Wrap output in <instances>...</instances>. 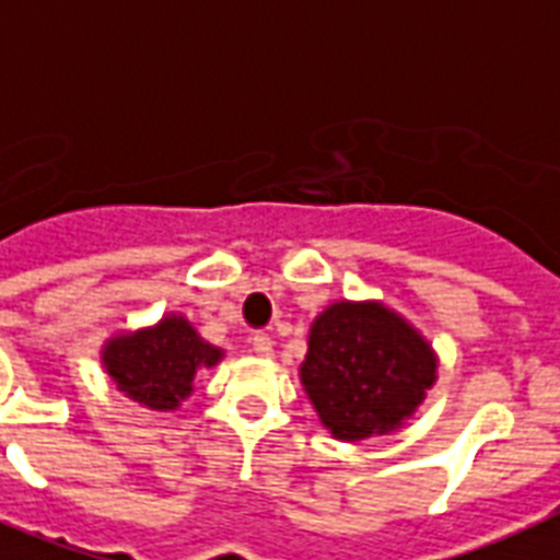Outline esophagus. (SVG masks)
Wrapping results in <instances>:
<instances>
[{
  "label": "esophagus",
  "instance_id": "obj_1",
  "mask_svg": "<svg viewBox=\"0 0 560 560\" xmlns=\"http://www.w3.org/2000/svg\"><path fill=\"white\" fill-rule=\"evenodd\" d=\"M253 351L258 354V358H270V354H272V337H270V334H255Z\"/></svg>",
  "mask_w": 560,
  "mask_h": 560
}]
</instances>
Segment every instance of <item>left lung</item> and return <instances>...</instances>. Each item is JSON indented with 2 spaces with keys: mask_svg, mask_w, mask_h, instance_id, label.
I'll return each instance as SVG.
<instances>
[{
  "mask_svg": "<svg viewBox=\"0 0 560 560\" xmlns=\"http://www.w3.org/2000/svg\"><path fill=\"white\" fill-rule=\"evenodd\" d=\"M433 381L430 346L377 302H337L311 325L302 383L342 442L404 424Z\"/></svg>",
  "mask_w": 560,
  "mask_h": 560,
  "instance_id": "1",
  "label": "left lung"
}]
</instances>
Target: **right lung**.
Here are the masks:
<instances>
[{
    "mask_svg": "<svg viewBox=\"0 0 560 560\" xmlns=\"http://www.w3.org/2000/svg\"><path fill=\"white\" fill-rule=\"evenodd\" d=\"M220 360V349L202 342L183 316H168L153 328L107 342L104 366L127 398L148 409H174L191 395L197 369Z\"/></svg>",
    "mask_w": 560,
    "mask_h": 560,
    "instance_id": "right-lung-1",
    "label": "right lung"
}]
</instances>
